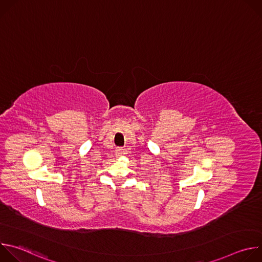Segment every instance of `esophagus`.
<instances>
[{"mask_svg": "<svg viewBox=\"0 0 262 262\" xmlns=\"http://www.w3.org/2000/svg\"><path fill=\"white\" fill-rule=\"evenodd\" d=\"M123 155H125V150H124V149H122V148H117V150H116V157H121V156H123Z\"/></svg>", "mask_w": 262, "mask_h": 262, "instance_id": "34e87169", "label": "esophagus"}]
</instances>
